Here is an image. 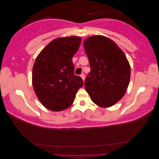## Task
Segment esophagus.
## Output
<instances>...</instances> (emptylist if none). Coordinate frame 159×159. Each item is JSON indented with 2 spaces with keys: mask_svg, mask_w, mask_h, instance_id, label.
I'll return each mask as SVG.
<instances>
[{
  "mask_svg": "<svg viewBox=\"0 0 159 159\" xmlns=\"http://www.w3.org/2000/svg\"><path fill=\"white\" fill-rule=\"evenodd\" d=\"M80 77H81V78L82 79V80H83V81H84V79H85V75H84V74H82V75H80Z\"/></svg>",
  "mask_w": 159,
  "mask_h": 159,
  "instance_id": "34e87169",
  "label": "esophagus"
}]
</instances>
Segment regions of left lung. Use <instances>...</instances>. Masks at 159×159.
<instances>
[{
  "label": "left lung",
  "mask_w": 159,
  "mask_h": 159,
  "mask_svg": "<svg viewBox=\"0 0 159 159\" xmlns=\"http://www.w3.org/2000/svg\"><path fill=\"white\" fill-rule=\"evenodd\" d=\"M84 48L90 71L84 86L93 103L109 107L125 94L130 79V66L123 51L106 37L94 35L87 38Z\"/></svg>",
  "instance_id": "left-lung-1"
}]
</instances>
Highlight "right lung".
Returning <instances> with one entry per match:
<instances>
[{"label": "right lung", "instance_id": "1", "mask_svg": "<svg viewBox=\"0 0 159 159\" xmlns=\"http://www.w3.org/2000/svg\"><path fill=\"white\" fill-rule=\"evenodd\" d=\"M81 40L75 36L56 38L36 58L32 85L38 99L48 109L58 111L69 108L83 85L82 78L75 75L72 62Z\"/></svg>", "mask_w": 159, "mask_h": 159}]
</instances>
